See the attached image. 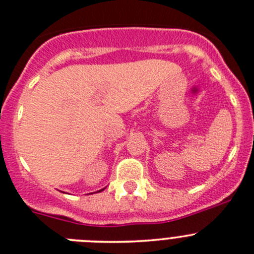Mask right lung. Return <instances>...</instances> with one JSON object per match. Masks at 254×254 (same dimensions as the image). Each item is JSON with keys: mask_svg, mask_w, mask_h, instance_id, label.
<instances>
[{"mask_svg": "<svg viewBox=\"0 0 254 254\" xmlns=\"http://www.w3.org/2000/svg\"><path fill=\"white\" fill-rule=\"evenodd\" d=\"M103 190H105V189H102V190H98L97 192H101V191H103Z\"/></svg>", "mask_w": 254, "mask_h": 254, "instance_id": "1", "label": "right lung"}]
</instances>
